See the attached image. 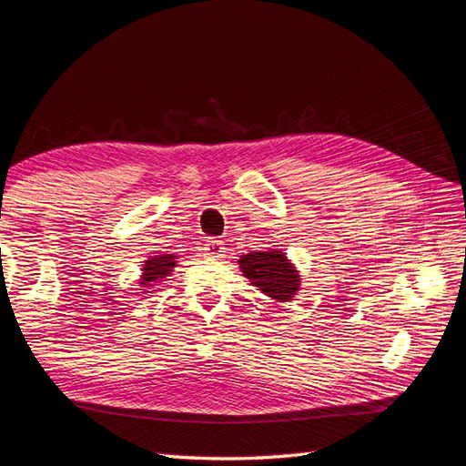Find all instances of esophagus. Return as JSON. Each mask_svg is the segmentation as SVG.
<instances>
[{
  "instance_id": "34e87169",
  "label": "esophagus",
  "mask_w": 466,
  "mask_h": 466,
  "mask_svg": "<svg viewBox=\"0 0 466 466\" xmlns=\"http://www.w3.org/2000/svg\"><path fill=\"white\" fill-rule=\"evenodd\" d=\"M225 252V247L221 241H208L206 245V257L208 258H221Z\"/></svg>"
}]
</instances>
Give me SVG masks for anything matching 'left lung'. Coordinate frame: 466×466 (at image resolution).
Returning <instances> with one entry per match:
<instances>
[{
    "label": "left lung",
    "instance_id": "1",
    "mask_svg": "<svg viewBox=\"0 0 466 466\" xmlns=\"http://www.w3.org/2000/svg\"><path fill=\"white\" fill-rule=\"evenodd\" d=\"M238 264L250 284L276 301H289L299 289L298 270L288 262L284 252H248L241 257Z\"/></svg>",
    "mask_w": 466,
    "mask_h": 466
}]
</instances>
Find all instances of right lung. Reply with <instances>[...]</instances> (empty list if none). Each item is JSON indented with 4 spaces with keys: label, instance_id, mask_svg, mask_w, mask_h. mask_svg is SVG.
<instances>
[{
    "label": "right lung",
    "instance_id": "add662e5",
    "mask_svg": "<svg viewBox=\"0 0 466 466\" xmlns=\"http://www.w3.org/2000/svg\"><path fill=\"white\" fill-rule=\"evenodd\" d=\"M175 266H177V262H175L173 255H161V257H153V258L146 260L144 276H142V281H139V284H142L144 288L151 286V281L165 278L168 272L173 270Z\"/></svg>",
    "mask_w": 466,
    "mask_h": 466
}]
</instances>
